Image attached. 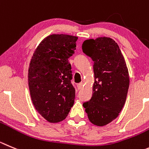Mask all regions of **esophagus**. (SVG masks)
<instances>
[{"instance_id": "esophagus-1", "label": "esophagus", "mask_w": 149, "mask_h": 149, "mask_svg": "<svg viewBox=\"0 0 149 149\" xmlns=\"http://www.w3.org/2000/svg\"><path fill=\"white\" fill-rule=\"evenodd\" d=\"M83 87V83L81 82V83H79V84H77V87H78V90H81V88H82Z\"/></svg>"}]
</instances>
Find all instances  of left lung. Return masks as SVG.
<instances>
[{"instance_id":"8db88e82","label":"left lung","mask_w":149,"mask_h":149,"mask_svg":"<svg viewBox=\"0 0 149 149\" xmlns=\"http://www.w3.org/2000/svg\"><path fill=\"white\" fill-rule=\"evenodd\" d=\"M82 51L93 61L95 77L93 95L83 107L93 124L104 126L115 120L124 106L129 86L128 68L118 45L109 37L85 40Z\"/></svg>"}]
</instances>
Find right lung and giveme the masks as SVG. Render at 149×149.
<instances>
[{"label":"right lung","mask_w":149,"mask_h":149,"mask_svg":"<svg viewBox=\"0 0 149 149\" xmlns=\"http://www.w3.org/2000/svg\"><path fill=\"white\" fill-rule=\"evenodd\" d=\"M77 40L67 34L48 36L31 59L28 81L31 101L50 123L65 120L74 104L76 90L68 59L74 54Z\"/></svg>","instance_id":"obj_1"}]
</instances>
